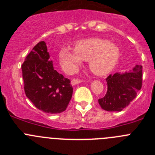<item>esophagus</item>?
Returning <instances> with one entry per match:
<instances>
[{"mask_svg": "<svg viewBox=\"0 0 155 155\" xmlns=\"http://www.w3.org/2000/svg\"><path fill=\"white\" fill-rule=\"evenodd\" d=\"M80 83H81V81L78 80V79H77V78L72 79L71 81V84L72 86H74V85H76V84H80Z\"/></svg>", "mask_w": 155, "mask_h": 155, "instance_id": "esophagus-1", "label": "esophagus"}]
</instances>
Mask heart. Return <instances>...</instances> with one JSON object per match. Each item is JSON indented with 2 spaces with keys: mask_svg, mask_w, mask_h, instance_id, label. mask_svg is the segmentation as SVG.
<instances>
[{
  "mask_svg": "<svg viewBox=\"0 0 155 155\" xmlns=\"http://www.w3.org/2000/svg\"><path fill=\"white\" fill-rule=\"evenodd\" d=\"M120 57L116 45L101 39H88L78 42L74 50L63 47L59 52V60L63 68L72 73L83 61H88V66L94 74H107L114 68Z\"/></svg>",
  "mask_w": 155,
  "mask_h": 155,
  "instance_id": "1",
  "label": "heart"
}]
</instances>
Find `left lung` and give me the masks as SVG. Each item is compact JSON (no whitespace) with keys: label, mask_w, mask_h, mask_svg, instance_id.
Wrapping results in <instances>:
<instances>
[{"label":"left lung","mask_w":155,"mask_h":155,"mask_svg":"<svg viewBox=\"0 0 155 155\" xmlns=\"http://www.w3.org/2000/svg\"><path fill=\"white\" fill-rule=\"evenodd\" d=\"M107 92L98 103L104 110L120 112L136 98L142 86V66L136 65L124 73L116 72L105 79Z\"/></svg>","instance_id":"8db88e82"}]
</instances>
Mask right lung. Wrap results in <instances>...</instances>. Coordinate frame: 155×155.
<instances>
[{
  "mask_svg": "<svg viewBox=\"0 0 155 155\" xmlns=\"http://www.w3.org/2000/svg\"><path fill=\"white\" fill-rule=\"evenodd\" d=\"M46 42L41 41L21 66L27 98L37 109L50 114L66 110L73 94L69 79L53 68Z\"/></svg>",
  "mask_w": 155,
  "mask_h": 155,
  "instance_id": "obj_1",
  "label": "right lung"
}]
</instances>
